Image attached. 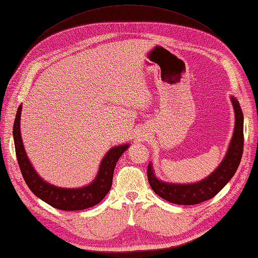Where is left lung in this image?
<instances>
[{
    "label": "left lung",
    "mask_w": 258,
    "mask_h": 258,
    "mask_svg": "<svg viewBox=\"0 0 258 258\" xmlns=\"http://www.w3.org/2000/svg\"><path fill=\"white\" fill-rule=\"evenodd\" d=\"M232 102L236 118L235 130L228 151L222 164L206 179L196 183H187V185H181V183L176 185V183H167L158 180L149 164L147 169L149 185L159 197L178 205L201 204L216 196L235 175L244 149V115L239 102L234 97H232Z\"/></svg>",
    "instance_id": "left-lung-1"
}]
</instances>
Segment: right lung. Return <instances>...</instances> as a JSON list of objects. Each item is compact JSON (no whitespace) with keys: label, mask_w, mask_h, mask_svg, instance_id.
Segmentation results:
<instances>
[{"label":"right lung","mask_w":258,"mask_h":258,"mask_svg":"<svg viewBox=\"0 0 258 258\" xmlns=\"http://www.w3.org/2000/svg\"><path fill=\"white\" fill-rule=\"evenodd\" d=\"M21 111H22V104H20L17 115H15L13 138L20 170L31 191L36 197L49 204L50 206L61 210H82L96 206L101 202L111 188L113 171L117 161L129 145L117 146L107 152L100 165L98 176L90 185L78 189L55 187L44 181L35 172L25 154L20 133Z\"/></svg>","instance_id":"add662e5"}]
</instances>
